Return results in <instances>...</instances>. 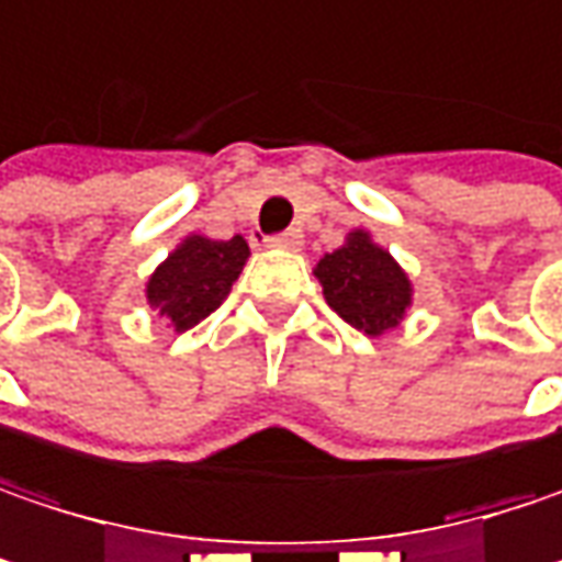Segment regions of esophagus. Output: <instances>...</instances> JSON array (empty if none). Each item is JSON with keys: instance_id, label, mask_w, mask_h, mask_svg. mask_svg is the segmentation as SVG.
I'll list each match as a JSON object with an SVG mask.
<instances>
[{"instance_id": "1", "label": "esophagus", "mask_w": 562, "mask_h": 562, "mask_svg": "<svg viewBox=\"0 0 562 562\" xmlns=\"http://www.w3.org/2000/svg\"><path fill=\"white\" fill-rule=\"evenodd\" d=\"M267 245H270V248H282V250H299L302 248V232H299V228H289V232H282V235L267 238Z\"/></svg>"}]
</instances>
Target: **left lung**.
Segmentation results:
<instances>
[{
	"instance_id": "1",
	"label": "left lung",
	"mask_w": 562,
	"mask_h": 562,
	"mask_svg": "<svg viewBox=\"0 0 562 562\" xmlns=\"http://www.w3.org/2000/svg\"><path fill=\"white\" fill-rule=\"evenodd\" d=\"M314 277L327 305L369 337L397 327L411 305L407 273L366 232H352L344 248L324 254Z\"/></svg>"
}]
</instances>
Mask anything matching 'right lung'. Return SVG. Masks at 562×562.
Instances as JSON below:
<instances>
[{"label": "right lung", "instance_id": "obj_1", "mask_svg": "<svg viewBox=\"0 0 562 562\" xmlns=\"http://www.w3.org/2000/svg\"><path fill=\"white\" fill-rule=\"evenodd\" d=\"M248 254V241L241 235L228 241H210L200 235L187 238L151 273L146 285L149 305H155L161 317H168L175 330H190L222 305Z\"/></svg>", "mask_w": 562, "mask_h": 562}]
</instances>
